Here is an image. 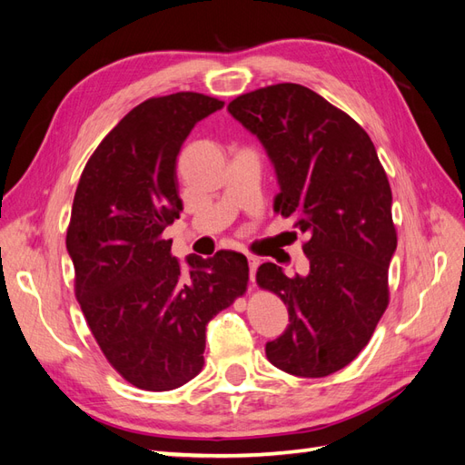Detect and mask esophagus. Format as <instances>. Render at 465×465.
<instances>
[{
	"label": "esophagus",
	"instance_id": "1",
	"mask_svg": "<svg viewBox=\"0 0 465 465\" xmlns=\"http://www.w3.org/2000/svg\"><path fill=\"white\" fill-rule=\"evenodd\" d=\"M260 265V258L256 256H248V270H250V283L254 285V279H256V270Z\"/></svg>",
	"mask_w": 465,
	"mask_h": 465
}]
</instances>
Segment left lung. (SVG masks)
<instances>
[{"label": "left lung", "instance_id": "1", "mask_svg": "<svg viewBox=\"0 0 465 465\" xmlns=\"http://www.w3.org/2000/svg\"><path fill=\"white\" fill-rule=\"evenodd\" d=\"M258 137L279 193L275 211L308 234L306 275L265 262L256 279L287 304L289 326L265 343L273 367L301 378L341 371L369 343L388 306L398 246L391 190L374 143L345 112L297 83L236 96L227 108Z\"/></svg>", "mask_w": 465, "mask_h": 465}]
</instances>
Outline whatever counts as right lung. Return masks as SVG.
Instances as JSON below:
<instances>
[{"label":"right lung","mask_w":465,"mask_h":465,"mask_svg":"<svg viewBox=\"0 0 465 465\" xmlns=\"http://www.w3.org/2000/svg\"><path fill=\"white\" fill-rule=\"evenodd\" d=\"M223 106L200 93L149 98L103 139L79 178L65 238L77 301L108 362L142 390H174L198 374L207 323L248 285L241 252L190 254L184 272L161 236L182 211L178 153Z\"/></svg>","instance_id":"right-lung-1"}]
</instances>
